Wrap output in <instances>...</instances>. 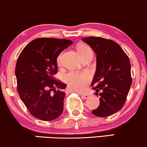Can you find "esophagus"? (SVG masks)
Masks as SVG:
<instances>
[{
	"mask_svg": "<svg viewBox=\"0 0 147 147\" xmlns=\"http://www.w3.org/2000/svg\"><path fill=\"white\" fill-rule=\"evenodd\" d=\"M81 96H82V97L84 99H87V98H88V97H89V95H88V94H81L80 95Z\"/></svg>",
	"mask_w": 147,
	"mask_h": 147,
	"instance_id": "1",
	"label": "esophagus"
}]
</instances>
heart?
<instances>
[{"instance_id": "1", "label": "heart", "mask_w": 147, "mask_h": 147, "mask_svg": "<svg viewBox=\"0 0 147 147\" xmlns=\"http://www.w3.org/2000/svg\"><path fill=\"white\" fill-rule=\"evenodd\" d=\"M77 50L82 58L87 54H93V51L89 46L86 44H80L78 46ZM62 54H59L57 58V63L60 64ZM65 82L68 85V87L71 91L76 93H82L86 88V85L90 80V74L86 71H69L63 76Z\"/></svg>"}]
</instances>
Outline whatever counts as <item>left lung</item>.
<instances>
[{
	"label": "left lung",
	"instance_id": "obj_1",
	"mask_svg": "<svg viewBox=\"0 0 147 147\" xmlns=\"http://www.w3.org/2000/svg\"><path fill=\"white\" fill-rule=\"evenodd\" d=\"M97 55V67L91 86L99 95V106L92 112L106 117L119 111L125 102L132 80L129 58L112 40L98 37L83 38Z\"/></svg>",
	"mask_w": 147,
	"mask_h": 147
}]
</instances>
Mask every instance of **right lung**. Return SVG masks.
Instances as JSON below:
<instances>
[{
    "label": "right lung",
    "mask_w": 147,
    "mask_h": 147,
    "mask_svg": "<svg viewBox=\"0 0 147 147\" xmlns=\"http://www.w3.org/2000/svg\"><path fill=\"white\" fill-rule=\"evenodd\" d=\"M73 43L67 39L39 38L23 49L16 63L18 92L30 113L42 121H52L63 111V89L67 85L54 78L57 59Z\"/></svg>",
    "instance_id": "add662e5"
}]
</instances>
